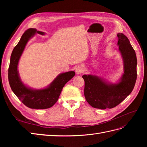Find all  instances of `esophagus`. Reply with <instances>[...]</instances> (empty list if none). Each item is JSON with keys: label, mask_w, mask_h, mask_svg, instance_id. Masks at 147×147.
I'll list each match as a JSON object with an SVG mask.
<instances>
[{"label": "esophagus", "mask_w": 147, "mask_h": 147, "mask_svg": "<svg viewBox=\"0 0 147 147\" xmlns=\"http://www.w3.org/2000/svg\"><path fill=\"white\" fill-rule=\"evenodd\" d=\"M75 72L77 75H80L83 72V67L82 65H78L75 68Z\"/></svg>", "instance_id": "obj_1"}]
</instances>
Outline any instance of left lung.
Returning a JSON list of instances; mask_svg holds the SVG:
<instances>
[{
  "mask_svg": "<svg viewBox=\"0 0 147 147\" xmlns=\"http://www.w3.org/2000/svg\"><path fill=\"white\" fill-rule=\"evenodd\" d=\"M118 45L124 62V74L117 84L106 83L101 78L84 75V94L92 107L106 109L117 106L131 94L137 80V57L127 37L122 33L117 34Z\"/></svg>",
  "mask_w": 147,
  "mask_h": 147,
  "instance_id": "left-lung-1",
  "label": "left lung"
}]
</instances>
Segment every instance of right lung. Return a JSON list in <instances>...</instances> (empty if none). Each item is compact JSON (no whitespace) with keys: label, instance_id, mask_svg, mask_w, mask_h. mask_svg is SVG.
Wrapping results in <instances>:
<instances>
[{"label":"right lung","instance_id":"add662e5","mask_svg":"<svg viewBox=\"0 0 147 147\" xmlns=\"http://www.w3.org/2000/svg\"><path fill=\"white\" fill-rule=\"evenodd\" d=\"M36 33L45 34L35 29L26 30L13 49L8 68V81L13 92L26 106L30 109H46L51 107L57 101L63 87L75 76V73L70 71L59 75L50 86L42 90H32L22 83L18 71V64L26 43Z\"/></svg>","mask_w":147,"mask_h":147}]
</instances>
